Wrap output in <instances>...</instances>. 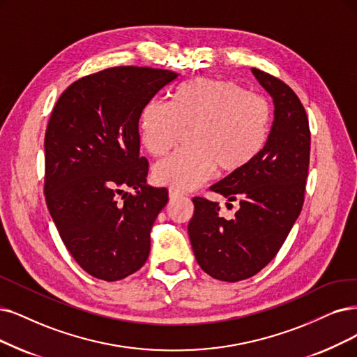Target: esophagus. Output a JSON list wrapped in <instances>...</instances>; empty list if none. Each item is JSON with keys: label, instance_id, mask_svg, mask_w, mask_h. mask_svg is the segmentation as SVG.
<instances>
[{"label": "esophagus", "instance_id": "esophagus-1", "mask_svg": "<svg viewBox=\"0 0 357 357\" xmlns=\"http://www.w3.org/2000/svg\"><path fill=\"white\" fill-rule=\"evenodd\" d=\"M168 196H169V201H176V199H178V197L183 196V193L178 192V190H176V189H169Z\"/></svg>", "mask_w": 357, "mask_h": 357}]
</instances>
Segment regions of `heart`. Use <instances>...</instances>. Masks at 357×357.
<instances>
[{
  "label": "heart",
  "mask_w": 357,
  "mask_h": 357,
  "mask_svg": "<svg viewBox=\"0 0 357 357\" xmlns=\"http://www.w3.org/2000/svg\"><path fill=\"white\" fill-rule=\"evenodd\" d=\"M190 151L176 152L153 167V178L176 190H192L215 174L248 167L265 148L271 109L265 99L249 95L237 83L196 77L173 93L171 104L152 99L140 111L144 146L161 156L190 130Z\"/></svg>",
  "instance_id": "obj_1"
}]
</instances>
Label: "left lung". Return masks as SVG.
Segmentation results:
<instances>
[{
  "label": "left lung",
  "instance_id": "8db88e82",
  "mask_svg": "<svg viewBox=\"0 0 357 357\" xmlns=\"http://www.w3.org/2000/svg\"><path fill=\"white\" fill-rule=\"evenodd\" d=\"M252 73L274 99L268 142L248 167L211 188L240 209L225 220L217 202L193 197L189 222L197 264L227 282L250 278L275 258L302 211L309 169L310 130L301 99L282 80L259 68Z\"/></svg>",
  "mask_w": 357,
  "mask_h": 357
}]
</instances>
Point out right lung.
<instances>
[{
    "mask_svg": "<svg viewBox=\"0 0 357 357\" xmlns=\"http://www.w3.org/2000/svg\"><path fill=\"white\" fill-rule=\"evenodd\" d=\"M177 77L162 68H105L71 83L51 112L44 142L47 206L70 255L95 278L123 280L148 259L151 228L168 190L146 184L139 117ZM127 187L137 193L124 192Z\"/></svg>",
    "mask_w": 357,
    "mask_h": 357,
    "instance_id": "right-lung-1",
    "label": "right lung"
}]
</instances>
